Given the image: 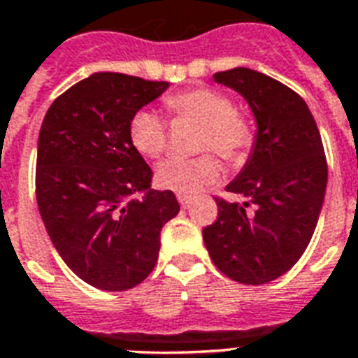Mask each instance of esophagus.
Returning a JSON list of instances; mask_svg holds the SVG:
<instances>
[{"label":"esophagus","mask_w":358,"mask_h":358,"mask_svg":"<svg viewBox=\"0 0 358 358\" xmlns=\"http://www.w3.org/2000/svg\"><path fill=\"white\" fill-rule=\"evenodd\" d=\"M178 202L182 208H187L191 204V196L189 195H178Z\"/></svg>","instance_id":"1"}]
</instances>
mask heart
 I'll list each match as a JSON object with an SVG mask.
<instances>
[{"instance_id": "1", "label": "heart", "mask_w": 358, "mask_h": 358, "mask_svg": "<svg viewBox=\"0 0 358 358\" xmlns=\"http://www.w3.org/2000/svg\"><path fill=\"white\" fill-rule=\"evenodd\" d=\"M165 108L174 120L187 119L202 124L196 150L215 152L224 162L241 163L255 143V129L236 111L232 98L215 89H189L165 98ZM129 141L139 154L159 157L167 148V124L150 109H141L129 120ZM221 167L210 154L163 162L156 171L159 187L180 195H193L217 182Z\"/></svg>"}]
</instances>
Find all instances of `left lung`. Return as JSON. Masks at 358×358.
I'll return each instance as SVG.
<instances>
[{"label": "left lung", "instance_id": "left-lung-1", "mask_svg": "<svg viewBox=\"0 0 358 358\" xmlns=\"http://www.w3.org/2000/svg\"><path fill=\"white\" fill-rule=\"evenodd\" d=\"M249 102L258 131L250 157L215 196L217 219L202 230L210 258L236 282L266 284L297 264L316 230L327 187V159L305 100L280 81L250 69L213 74Z\"/></svg>", "mask_w": 358, "mask_h": 358}]
</instances>
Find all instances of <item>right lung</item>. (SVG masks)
<instances>
[{"label":"right lung","mask_w":358,"mask_h":358,"mask_svg":"<svg viewBox=\"0 0 358 358\" xmlns=\"http://www.w3.org/2000/svg\"><path fill=\"white\" fill-rule=\"evenodd\" d=\"M167 81L96 72L64 91L38 134L36 204L53 247L98 289L122 292L152 273L173 191L150 189L152 169L129 141V120ZM145 192L141 201L131 195Z\"/></svg>","instance_id":"add662e5"}]
</instances>
